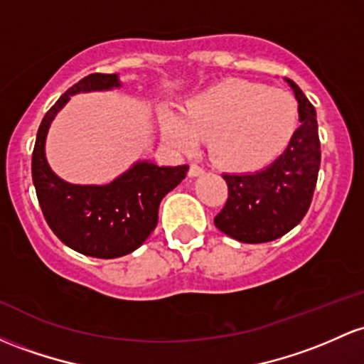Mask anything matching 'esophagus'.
<instances>
[{
    "label": "esophagus",
    "instance_id": "obj_1",
    "mask_svg": "<svg viewBox=\"0 0 364 364\" xmlns=\"http://www.w3.org/2000/svg\"><path fill=\"white\" fill-rule=\"evenodd\" d=\"M188 174L191 176V178H197V176L203 174V167L197 166V164H191V166H190V171H188Z\"/></svg>",
    "mask_w": 364,
    "mask_h": 364
}]
</instances>
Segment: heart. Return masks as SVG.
Wrapping results in <instances>:
<instances>
[{"label":"heart","mask_w":364,"mask_h":364,"mask_svg":"<svg viewBox=\"0 0 364 364\" xmlns=\"http://www.w3.org/2000/svg\"><path fill=\"white\" fill-rule=\"evenodd\" d=\"M299 109L282 87L231 79L210 87L186 105L183 117L162 110L164 136L181 151L209 139L213 159L228 169L264 166L289 145Z\"/></svg>","instance_id":"obj_1"}]
</instances>
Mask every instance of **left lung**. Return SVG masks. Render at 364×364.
<instances>
[{
    "label": "left lung",
    "instance_id": "1",
    "mask_svg": "<svg viewBox=\"0 0 364 364\" xmlns=\"http://www.w3.org/2000/svg\"><path fill=\"white\" fill-rule=\"evenodd\" d=\"M299 103V127L273 164L255 173L223 174L228 200L214 225L243 243L277 240L302 221L318 181L319 150L316 110L290 79Z\"/></svg>",
    "mask_w": 364,
    "mask_h": 364
}]
</instances>
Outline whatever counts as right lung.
Instances as JSON below:
<instances>
[{"label":"right lung","mask_w":364,"mask_h":364,"mask_svg":"<svg viewBox=\"0 0 364 364\" xmlns=\"http://www.w3.org/2000/svg\"><path fill=\"white\" fill-rule=\"evenodd\" d=\"M121 86L117 74H90L46 112L36 136L33 181L48 226L79 254L114 259L136 250L159 221L161 200L185 179L188 166L161 167L139 161L109 185H72L48 166L46 134L72 95Z\"/></svg>","instance_id":"1"}]
</instances>
